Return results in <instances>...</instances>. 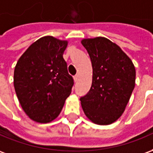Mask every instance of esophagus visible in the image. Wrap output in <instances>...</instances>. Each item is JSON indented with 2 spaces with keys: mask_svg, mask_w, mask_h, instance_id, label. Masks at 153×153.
Segmentation results:
<instances>
[{
  "mask_svg": "<svg viewBox=\"0 0 153 153\" xmlns=\"http://www.w3.org/2000/svg\"><path fill=\"white\" fill-rule=\"evenodd\" d=\"M78 79H79V75H78V74L75 75V76H74V82H75V83L78 81Z\"/></svg>",
  "mask_w": 153,
  "mask_h": 153,
  "instance_id": "34e87169",
  "label": "esophagus"
}]
</instances>
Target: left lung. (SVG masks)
Returning <instances> with one entry per match:
<instances>
[{"label":"left lung","instance_id":"1","mask_svg":"<svg viewBox=\"0 0 153 153\" xmlns=\"http://www.w3.org/2000/svg\"><path fill=\"white\" fill-rule=\"evenodd\" d=\"M81 43L91 59L93 79L89 91L80 98L82 108L94 123L108 125L123 114L135 87L136 70L122 49L104 37Z\"/></svg>","mask_w":153,"mask_h":153}]
</instances>
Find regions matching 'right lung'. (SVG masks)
<instances>
[{"label":"right lung","instance_id":"right-lung-1","mask_svg":"<svg viewBox=\"0 0 153 153\" xmlns=\"http://www.w3.org/2000/svg\"><path fill=\"white\" fill-rule=\"evenodd\" d=\"M67 45V40L44 36L17 61L14 87L22 109L33 121H53L71 93L74 79L63 58Z\"/></svg>","mask_w":153,"mask_h":153}]
</instances>
